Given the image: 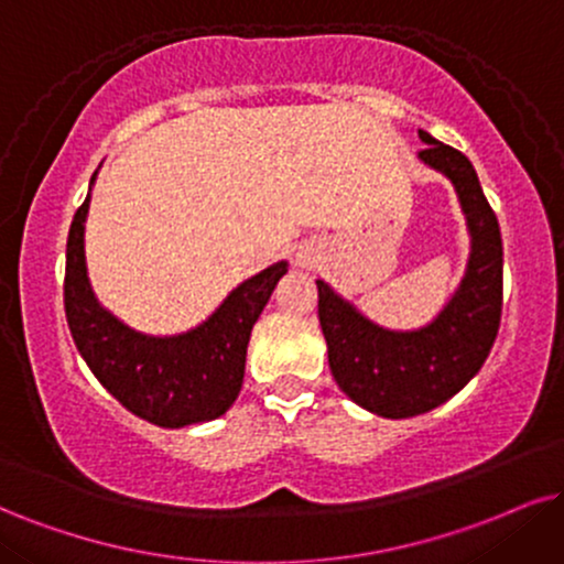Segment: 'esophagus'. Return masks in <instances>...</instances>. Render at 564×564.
I'll use <instances>...</instances> for the list:
<instances>
[{
	"mask_svg": "<svg viewBox=\"0 0 564 564\" xmlns=\"http://www.w3.org/2000/svg\"><path fill=\"white\" fill-rule=\"evenodd\" d=\"M297 259H301V261H305V256H303V253H301V256H297Z\"/></svg>",
	"mask_w": 564,
	"mask_h": 564,
	"instance_id": "34e87169",
	"label": "esophagus"
}]
</instances>
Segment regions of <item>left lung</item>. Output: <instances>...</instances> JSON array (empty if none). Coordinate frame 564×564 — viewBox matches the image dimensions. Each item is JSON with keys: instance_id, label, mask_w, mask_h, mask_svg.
Wrapping results in <instances>:
<instances>
[{"instance_id": "left-lung-1", "label": "left lung", "mask_w": 564, "mask_h": 564, "mask_svg": "<svg viewBox=\"0 0 564 564\" xmlns=\"http://www.w3.org/2000/svg\"><path fill=\"white\" fill-rule=\"evenodd\" d=\"M419 159L452 183L470 253L442 311L419 329H387L316 280L318 322L332 377L356 405L381 419H413L455 398L481 371L502 316V235L468 156L419 130Z\"/></svg>"}]
</instances>
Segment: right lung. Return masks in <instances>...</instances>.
Masks as SVG:
<instances>
[{"label":"right lung","mask_w":564,"mask_h":564,"mask_svg":"<svg viewBox=\"0 0 564 564\" xmlns=\"http://www.w3.org/2000/svg\"><path fill=\"white\" fill-rule=\"evenodd\" d=\"M96 175L99 170L67 238L65 311L78 352L104 389L138 419L162 429L219 419L238 400L250 332L276 282L288 274V261L240 282L193 329L164 337L138 332L104 308L88 276L86 219Z\"/></svg>","instance_id":"1"}]
</instances>
